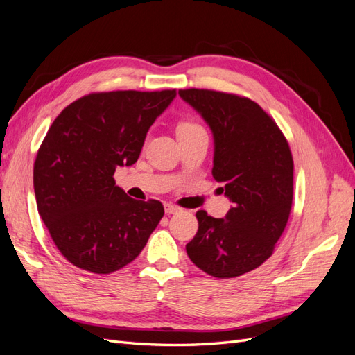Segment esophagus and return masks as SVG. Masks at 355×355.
<instances>
[{
	"mask_svg": "<svg viewBox=\"0 0 355 355\" xmlns=\"http://www.w3.org/2000/svg\"><path fill=\"white\" fill-rule=\"evenodd\" d=\"M164 210L167 214H175V213L180 211V209L178 206H175V204H170V202L164 204Z\"/></svg>",
	"mask_w": 355,
	"mask_h": 355,
	"instance_id": "esophagus-1",
	"label": "esophagus"
}]
</instances>
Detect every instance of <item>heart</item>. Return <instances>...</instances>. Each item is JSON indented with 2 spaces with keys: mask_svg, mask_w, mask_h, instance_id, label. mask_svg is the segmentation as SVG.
<instances>
[{
  "mask_svg": "<svg viewBox=\"0 0 355 355\" xmlns=\"http://www.w3.org/2000/svg\"><path fill=\"white\" fill-rule=\"evenodd\" d=\"M196 130H201V125L194 123V121H180L178 125V133H189V132H196Z\"/></svg>",
  "mask_w": 355,
  "mask_h": 355,
  "instance_id": "heart-1",
  "label": "heart"
}]
</instances>
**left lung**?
I'll return each mask as SVG.
<instances>
[{"mask_svg": "<svg viewBox=\"0 0 355 355\" xmlns=\"http://www.w3.org/2000/svg\"><path fill=\"white\" fill-rule=\"evenodd\" d=\"M210 127L211 175L232 201L216 219L198 210L187 253L201 271L234 278L261 266L286 228L293 200V158L284 135L256 102L206 89L179 90Z\"/></svg>", "mask_w": 355, "mask_h": 355, "instance_id": "obj_1", "label": "left lung"}]
</instances>
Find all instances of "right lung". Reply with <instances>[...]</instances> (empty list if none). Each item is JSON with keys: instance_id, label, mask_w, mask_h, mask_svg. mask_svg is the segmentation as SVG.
Wrapping results in <instances>:
<instances>
[{"instance_id": "right-lung-1", "label": "right lung", "mask_w": 355, "mask_h": 355, "mask_svg": "<svg viewBox=\"0 0 355 355\" xmlns=\"http://www.w3.org/2000/svg\"><path fill=\"white\" fill-rule=\"evenodd\" d=\"M176 90L90 93L50 125L34 163L38 213L67 261L111 274L142 252L164 214L115 185L116 167L135 164L149 127Z\"/></svg>"}]
</instances>
